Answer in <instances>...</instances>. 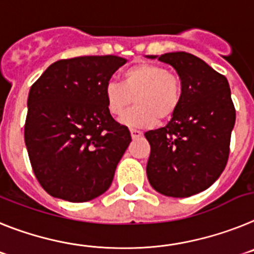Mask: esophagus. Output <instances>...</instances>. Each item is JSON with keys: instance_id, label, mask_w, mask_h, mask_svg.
I'll return each instance as SVG.
<instances>
[{"instance_id": "obj_1", "label": "esophagus", "mask_w": 254, "mask_h": 254, "mask_svg": "<svg viewBox=\"0 0 254 254\" xmlns=\"http://www.w3.org/2000/svg\"><path fill=\"white\" fill-rule=\"evenodd\" d=\"M130 135H131V138H133V139H135V138H139V136L142 135V133H140L139 130L130 129Z\"/></svg>"}]
</instances>
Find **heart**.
Here are the masks:
<instances>
[{
    "label": "heart",
    "mask_w": 254,
    "mask_h": 254,
    "mask_svg": "<svg viewBox=\"0 0 254 254\" xmlns=\"http://www.w3.org/2000/svg\"><path fill=\"white\" fill-rule=\"evenodd\" d=\"M133 98L135 106L121 118V123L138 129L148 127L157 119L171 118L179 107L182 81L164 66L139 64L123 72L121 83L114 80L106 83V106L114 116L124 114Z\"/></svg>",
    "instance_id": "b5f03b06"
}]
</instances>
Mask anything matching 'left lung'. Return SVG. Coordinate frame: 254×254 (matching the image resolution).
Listing matches in <instances>:
<instances>
[{
    "label": "left lung",
    "instance_id": "8db88e82",
    "mask_svg": "<svg viewBox=\"0 0 254 254\" xmlns=\"http://www.w3.org/2000/svg\"><path fill=\"white\" fill-rule=\"evenodd\" d=\"M158 60L179 75L182 100L166 127L144 134L147 176L158 193L190 197L209 188L228 164L235 107L228 79L197 56L169 52Z\"/></svg>",
    "mask_w": 254,
    "mask_h": 254
}]
</instances>
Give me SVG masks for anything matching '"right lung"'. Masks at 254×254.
<instances>
[{
	"label": "right lung",
	"mask_w": 254,
	"mask_h": 254,
	"mask_svg": "<svg viewBox=\"0 0 254 254\" xmlns=\"http://www.w3.org/2000/svg\"><path fill=\"white\" fill-rule=\"evenodd\" d=\"M125 63L112 55L59 60L30 87L24 139L52 197L87 202L110 188L131 136L107 110L105 85Z\"/></svg>",
	"instance_id": "add662e5"
}]
</instances>
